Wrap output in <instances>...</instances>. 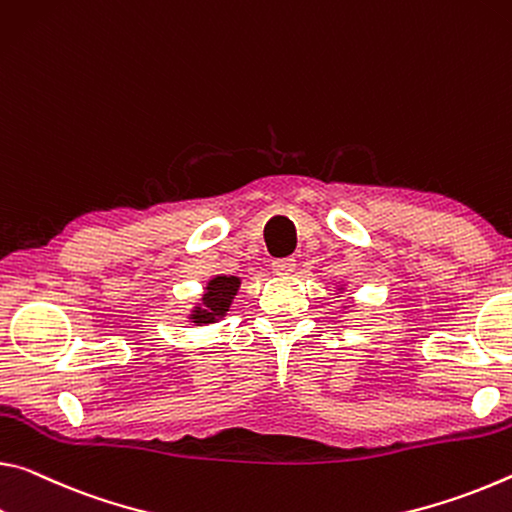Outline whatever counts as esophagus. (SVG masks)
<instances>
[{"mask_svg":"<svg viewBox=\"0 0 512 512\" xmlns=\"http://www.w3.org/2000/svg\"><path fill=\"white\" fill-rule=\"evenodd\" d=\"M296 269V259L294 257H280L273 259V273L275 275H291Z\"/></svg>","mask_w":512,"mask_h":512,"instance_id":"obj_1","label":"esophagus"}]
</instances>
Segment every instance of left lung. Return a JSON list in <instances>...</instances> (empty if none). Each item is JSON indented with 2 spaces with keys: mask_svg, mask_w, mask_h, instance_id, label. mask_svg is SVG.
<instances>
[{
  "mask_svg": "<svg viewBox=\"0 0 512 512\" xmlns=\"http://www.w3.org/2000/svg\"><path fill=\"white\" fill-rule=\"evenodd\" d=\"M339 291H344V287H342V289H339Z\"/></svg>",
  "mask_w": 512,
  "mask_h": 512,
  "instance_id": "8db88e82",
  "label": "left lung"
}]
</instances>
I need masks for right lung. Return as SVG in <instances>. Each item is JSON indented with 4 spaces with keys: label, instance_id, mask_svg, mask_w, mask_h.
<instances>
[{
    "label": "right lung",
    "instance_id": "1",
    "mask_svg": "<svg viewBox=\"0 0 512 512\" xmlns=\"http://www.w3.org/2000/svg\"><path fill=\"white\" fill-rule=\"evenodd\" d=\"M239 287L241 278H237V275H214V278L207 282L200 303L191 310L189 321L193 326H207V323L221 321L223 316L230 312V305L234 296H237Z\"/></svg>",
    "mask_w": 512,
    "mask_h": 512
}]
</instances>
